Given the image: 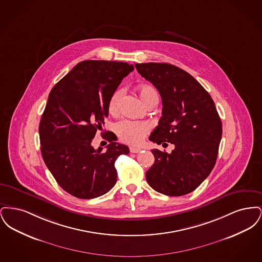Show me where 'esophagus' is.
I'll use <instances>...</instances> for the list:
<instances>
[{
	"mask_svg": "<svg viewBox=\"0 0 262 262\" xmlns=\"http://www.w3.org/2000/svg\"><path fill=\"white\" fill-rule=\"evenodd\" d=\"M129 151H130L132 153H138V152H140V151H141V149H140V148H137V147L130 146V147H129Z\"/></svg>",
	"mask_w": 262,
	"mask_h": 262,
	"instance_id": "1",
	"label": "esophagus"
}]
</instances>
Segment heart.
I'll return each instance as SVG.
<instances>
[{
    "label": "heart",
    "mask_w": 262,
    "mask_h": 262,
    "mask_svg": "<svg viewBox=\"0 0 262 262\" xmlns=\"http://www.w3.org/2000/svg\"><path fill=\"white\" fill-rule=\"evenodd\" d=\"M137 93L139 98L147 106L153 101H158V93L156 89L151 85H147V84L140 85L137 88ZM123 95H124V90L118 89L110 97L108 102V112L113 116L119 113L120 102L123 98ZM114 128H115L116 135L121 140L129 144H138L149 133L151 125L147 122L123 120L118 122L115 125Z\"/></svg>",
    "instance_id": "heart-1"
}]
</instances>
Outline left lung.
<instances>
[{
  "instance_id": "1",
  "label": "left lung",
  "mask_w": 262,
  "mask_h": 262,
  "mask_svg": "<svg viewBox=\"0 0 262 262\" xmlns=\"http://www.w3.org/2000/svg\"><path fill=\"white\" fill-rule=\"evenodd\" d=\"M137 72L160 93L162 117L151 141L174 149L151 150L155 161L146 172L156 191L181 196L194 190L211 173L222 137V123L209 93L184 70L167 62L136 63Z\"/></svg>"
}]
</instances>
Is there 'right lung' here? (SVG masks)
<instances>
[{"label":"right lung","instance_id":"add662e5","mask_svg":"<svg viewBox=\"0 0 262 262\" xmlns=\"http://www.w3.org/2000/svg\"><path fill=\"white\" fill-rule=\"evenodd\" d=\"M133 71L127 62L88 60L51 90L39 124L41 154L60 187L77 199L107 193L117 182L115 161L129 153L112 132L104 136L106 151L91 142L109 115L110 97Z\"/></svg>","mask_w":262,"mask_h":262}]
</instances>
